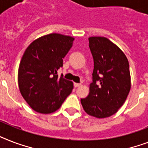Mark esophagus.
<instances>
[{
    "label": "esophagus",
    "instance_id": "obj_1",
    "mask_svg": "<svg viewBox=\"0 0 148 148\" xmlns=\"http://www.w3.org/2000/svg\"><path fill=\"white\" fill-rule=\"evenodd\" d=\"M74 85L75 88H78V87H80L81 86V84H78V83H74Z\"/></svg>",
    "mask_w": 148,
    "mask_h": 148
}]
</instances>
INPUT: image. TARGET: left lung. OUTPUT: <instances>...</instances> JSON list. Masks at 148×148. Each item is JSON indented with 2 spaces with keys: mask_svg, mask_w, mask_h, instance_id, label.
Segmentation results:
<instances>
[{
  "mask_svg": "<svg viewBox=\"0 0 148 148\" xmlns=\"http://www.w3.org/2000/svg\"><path fill=\"white\" fill-rule=\"evenodd\" d=\"M94 59L92 83L88 97L81 99L88 114L104 118L117 112L131 89L127 58L123 51L103 37L88 38Z\"/></svg>",
  "mask_w": 148,
  "mask_h": 148,
  "instance_id": "1",
  "label": "left lung"
}]
</instances>
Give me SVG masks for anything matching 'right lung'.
<instances>
[{
	"label": "right lung",
	"mask_w": 148,
	"mask_h": 148,
	"mask_svg": "<svg viewBox=\"0 0 148 148\" xmlns=\"http://www.w3.org/2000/svg\"><path fill=\"white\" fill-rule=\"evenodd\" d=\"M74 40L50 34L33 41L24 52L18 69V85L24 100L37 112H54L71 95L73 83L58 76V70L63 67V58Z\"/></svg>",
	"instance_id": "add662e5"
}]
</instances>
